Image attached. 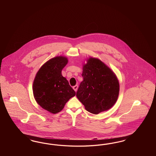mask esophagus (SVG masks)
I'll list each match as a JSON object with an SVG mask.
<instances>
[{
	"label": "esophagus",
	"instance_id": "obj_1",
	"mask_svg": "<svg viewBox=\"0 0 156 156\" xmlns=\"http://www.w3.org/2000/svg\"><path fill=\"white\" fill-rule=\"evenodd\" d=\"M78 85H76V86H73V89L75 90V91H77V89H78Z\"/></svg>",
	"mask_w": 156,
	"mask_h": 156
}]
</instances>
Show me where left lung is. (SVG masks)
Instances as JSON below:
<instances>
[{
	"label": "left lung",
	"mask_w": 156,
	"mask_h": 156,
	"mask_svg": "<svg viewBox=\"0 0 156 156\" xmlns=\"http://www.w3.org/2000/svg\"><path fill=\"white\" fill-rule=\"evenodd\" d=\"M83 78L76 97L87 111L97 114L112 108L118 99L119 84L113 71L103 62L90 57L83 65Z\"/></svg>",
	"instance_id": "left-lung-1"
}]
</instances>
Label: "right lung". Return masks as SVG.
<instances>
[{"instance_id":"right-lung-1","label":"right lung","mask_w":156,"mask_h":156,"mask_svg":"<svg viewBox=\"0 0 156 156\" xmlns=\"http://www.w3.org/2000/svg\"><path fill=\"white\" fill-rule=\"evenodd\" d=\"M67 63V57L52 58L39 69L34 80V98L43 109L51 113L60 112L66 102L76 95L68 80L62 75Z\"/></svg>"}]
</instances>
